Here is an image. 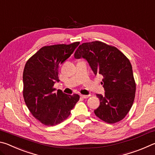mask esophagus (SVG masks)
<instances>
[{
    "label": "esophagus",
    "mask_w": 155,
    "mask_h": 155,
    "mask_svg": "<svg viewBox=\"0 0 155 155\" xmlns=\"http://www.w3.org/2000/svg\"><path fill=\"white\" fill-rule=\"evenodd\" d=\"M81 97L83 98H87L90 97V95H81Z\"/></svg>",
    "instance_id": "esophagus-1"
}]
</instances>
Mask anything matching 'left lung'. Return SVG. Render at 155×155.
Wrapping results in <instances>:
<instances>
[{
	"label": "left lung",
	"mask_w": 155,
	"mask_h": 155,
	"mask_svg": "<svg viewBox=\"0 0 155 155\" xmlns=\"http://www.w3.org/2000/svg\"><path fill=\"white\" fill-rule=\"evenodd\" d=\"M88 61L94 74L103 77L104 95L97 94L100 105L94 114L109 124L124 119L134 102L136 83L132 65L116 47L101 41L83 43L74 53Z\"/></svg>",
	"instance_id": "8db88e82"
}]
</instances>
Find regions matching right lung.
Segmentation results:
<instances>
[{"mask_svg": "<svg viewBox=\"0 0 155 155\" xmlns=\"http://www.w3.org/2000/svg\"><path fill=\"white\" fill-rule=\"evenodd\" d=\"M79 41L41 48L28 59L23 71V97L33 117L41 124L54 126L67 119L79 100L78 94L67 95L54 88L59 68L69 58Z\"/></svg>", "mask_w": 155, "mask_h": 155, "instance_id": "right-lung-1", "label": "right lung"}]
</instances>
